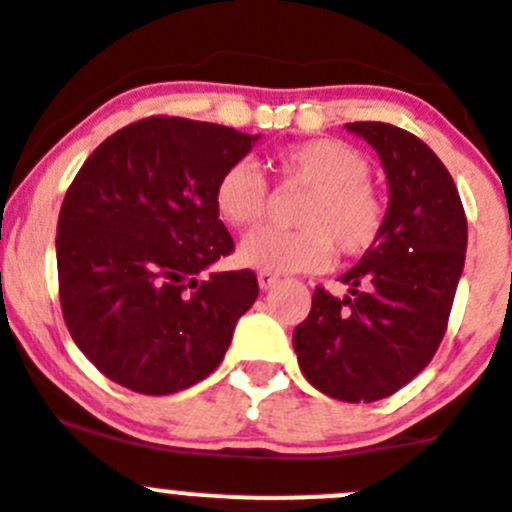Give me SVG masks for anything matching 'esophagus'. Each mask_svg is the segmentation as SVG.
I'll return each mask as SVG.
<instances>
[{
  "mask_svg": "<svg viewBox=\"0 0 512 512\" xmlns=\"http://www.w3.org/2000/svg\"><path fill=\"white\" fill-rule=\"evenodd\" d=\"M257 283H260L262 290H267V288H275V285L280 283V278H278V275L265 273V270H262V273H257Z\"/></svg>",
  "mask_w": 512,
  "mask_h": 512,
  "instance_id": "esophagus-1",
  "label": "esophagus"
}]
</instances>
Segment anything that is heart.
I'll return each instance as SVG.
<instances>
[{"mask_svg":"<svg viewBox=\"0 0 512 512\" xmlns=\"http://www.w3.org/2000/svg\"><path fill=\"white\" fill-rule=\"evenodd\" d=\"M283 191H306L293 209L296 229H260L239 247V260L265 273L319 270L331 252L362 257L380 242L388 199L359 147L334 137L288 145L270 158ZM214 209L234 229H255L273 211L265 176L247 160L232 163L214 186Z\"/></svg>","mask_w":512,"mask_h":512,"instance_id":"heart-1","label":"heart"}]
</instances>
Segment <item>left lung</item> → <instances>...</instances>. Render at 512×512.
Instances as JSON below:
<instances>
[{
  "label": "left lung",
  "mask_w": 512,
  "mask_h": 512,
  "mask_svg": "<svg viewBox=\"0 0 512 512\" xmlns=\"http://www.w3.org/2000/svg\"><path fill=\"white\" fill-rule=\"evenodd\" d=\"M347 127L375 147L388 173V222L380 242L342 275L347 298L313 290L293 349L313 388L344 403H372L398 393L434 359L464 267L467 216L426 142L385 122Z\"/></svg>",
  "instance_id": "obj_1"
}]
</instances>
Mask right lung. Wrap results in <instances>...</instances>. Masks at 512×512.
I'll list each match as a JSON object with an SVG mask.
<instances>
[{
  "label": "right lung",
  "instance_id": "right-lung-1",
  "mask_svg": "<svg viewBox=\"0 0 512 512\" xmlns=\"http://www.w3.org/2000/svg\"><path fill=\"white\" fill-rule=\"evenodd\" d=\"M255 137L224 124L147 117L101 142L58 214V298L73 342L122 388L186 390L219 367L255 303L252 270L211 273L234 239L216 178Z\"/></svg>",
  "mask_w": 512,
  "mask_h": 512
}]
</instances>
